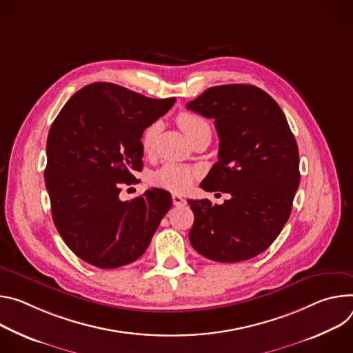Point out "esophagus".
Wrapping results in <instances>:
<instances>
[{
  "label": "esophagus",
  "instance_id": "esophagus-1",
  "mask_svg": "<svg viewBox=\"0 0 353 353\" xmlns=\"http://www.w3.org/2000/svg\"><path fill=\"white\" fill-rule=\"evenodd\" d=\"M172 203H174L175 206H182V205H185V203H186V201L181 196V194L174 193V194H172Z\"/></svg>",
  "mask_w": 353,
  "mask_h": 353
}]
</instances>
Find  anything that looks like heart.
Returning <instances> with one entry per match:
<instances>
[{"label": "heart", "mask_w": 353, "mask_h": 353, "mask_svg": "<svg viewBox=\"0 0 353 353\" xmlns=\"http://www.w3.org/2000/svg\"><path fill=\"white\" fill-rule=\"evenodd\" d=\"M178 126L182 129V132L188 136L190 141H194L201 136L209 134L210 136V125L202 116L193 113V112H181L176 117ZM160 125L152 123L150 125L143 136H141V147L145 154H151L155 145V139L159 136ZM194 178V171L182 165L175 164H167L161 170L154 174V183L160 188L174 190V192H183L186 190Z\"/></svg>", "instance_id": "1"}]
</instances>
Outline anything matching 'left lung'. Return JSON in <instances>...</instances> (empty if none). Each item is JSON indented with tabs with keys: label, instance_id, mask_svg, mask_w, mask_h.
I'll return each instance as SVG.
<instances>
[{
	"label": "left lung",
	"instance_id": "left-lung-1",
	"mask_svg": "<svg viewBox=\"0 0 353 353\" xmlns=\"http://www.w3.org/2000/svg\"><path fill=\"white\" fill-rule=\"evenodd\" d=\"M186 108L214 119L220 139L219 161L201 188L230 194L223 205L188 201L194 216L189 241L216 262L251 259L281 234L300 183L286 116L269 94L248 84L212 87Z\"/></svg>",
	"mask_w": 353,
	"mask_h": 353
}]
</instances>
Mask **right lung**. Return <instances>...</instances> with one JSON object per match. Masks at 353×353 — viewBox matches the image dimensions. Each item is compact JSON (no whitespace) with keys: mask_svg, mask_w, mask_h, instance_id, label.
<instances>
[{"mask_svg":"<svg viewBox=\"0 0 353 353\" xmlns=\"http://www.w3.org/2000/svg\"><path fill=\"white\" fill-rule=\"evenodd\" d=\"M175 101L94 83L75 92L52 123L45 182L53 221L87 263L114 269L134 262L171 209V193L160 188L128 202L119 193L143 168V132Z\"/></svg>","mask_w":353,"mask_h":353,"instance_id":"obj_1","label":"right lung"}]
</instances>
